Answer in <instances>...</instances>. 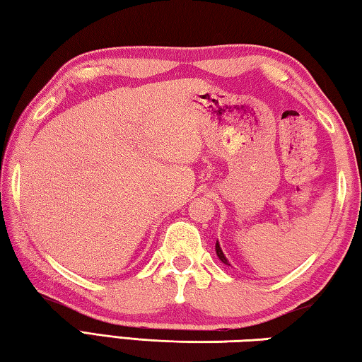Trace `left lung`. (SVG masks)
Here are the masks:
<instances>
[{
    "instance_id": "obj_1",
    "label": "left lung",
    "mask_w": 362,
    "mask_h": 362,
    "mask_svg": "<svg viewBox=\"0 0 362 362\" xmlns=\"http://www.w3.org/2000/svg\"><path fill=\"white\" fill-rule=\"evenodd\" d=\"M216 252H217V257H218V259L222 260V262L225 263V265H230L228 260H226V257H225V255H223V252H222V249H220V244H218V241L216 243Z\"/></svg>"
}]
</instances>
